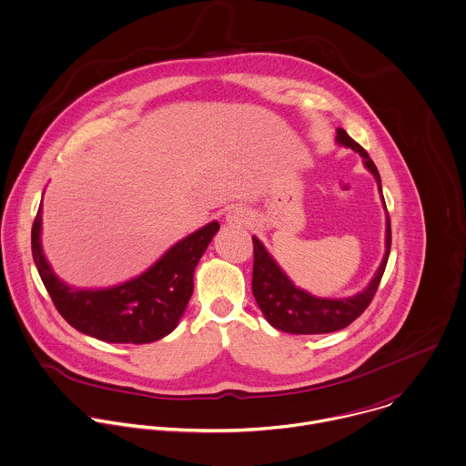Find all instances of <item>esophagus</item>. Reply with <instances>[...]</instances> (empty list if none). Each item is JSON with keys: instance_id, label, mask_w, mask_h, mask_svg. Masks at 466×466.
<instances>
[{"instance_id": "obj_1", "label": "esophagus", "mask_w": 466, "mask_h": 466, "mask_svg": "<svg viewBox=\"0 0 466 466\" xmlns=\"http://www.w3.org/2000/svg\"><path fill=\"white\" fill-rule=\"evenodd\" d=\"M225 221H227V225H230V227H241V225H247V223L250 221V216H248V212H247L245 208L236 207V208H232V210L227 214Z\"/></svg>"}]
</instances>
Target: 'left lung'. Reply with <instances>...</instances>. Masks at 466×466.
Here are the masks:
<instances>
[{"instance_id":"left-lung-1","label":"left lung","mask_w":466,"mask_h":466,"mask_svg":"<svg viewBox=\"0 0 466 466\" xmlns=\"http://www.w3.org/2000/svg\"><path fill=\"white\" fill-rule=\"evenodd\" d=\"M336 143L339 147L358 152L363 157L365 168L374 176L378 183L381 203L387 212L381 177L374 161L369 157L367 150L361 145H358L343 128L336 130ZM252 241H254L252 294L265 319L274 329L289 334H329V332H336L349 327L370 305L380 287V281L383 278L389 254H390V218L387 212L385 254L374 278L369 281V285L361 292L349 298H318L307 292L287 276V272L267 250L261 239L252 236Z\"/></svg>"}]
</instances>
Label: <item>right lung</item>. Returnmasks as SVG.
Returning <instances> with one entry per match:
<instances>
[{"label":"right lung","instance_id":"obj_1","mask_svg":"<svg viewBox=\"0 0 466 466\" xmlns=\"http://www.w3.org/2000/svg\"><path fill=\"white\" fill-rule=\"evenodd\" d=\"M43 207L32 227V256L39 278L63 319L105 343L145 345L168 336L194 292L196 267L219 230L210 221L174 243L147 270L123 283L94 289L65 283L52 270L41 243Z\"/></svg>","mask_w":466,"mask_h":466}]
</instances>
